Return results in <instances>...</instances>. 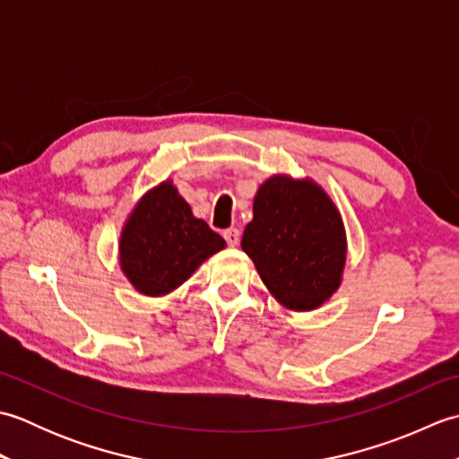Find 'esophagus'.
Instances as JSON below:
<instances>
[{
  "mask_svg": "<svg viewBox=\"0 0 459 459\" xmlns=\"http://www.w3.org/2000/svg\"><path fill=\"white\" fill-rule=\"evenodd\" d=\"M222 237H224V240L229 242V247H237L240 242V230L238 229H227L222 232Z\"/></svg>",
  "mask_w": 459,
  "mask_h": 459,
  "instance_id": "obj_1",
  "label": "esophagus"
}]
</instances>
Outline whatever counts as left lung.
I'll return each instance as SVG.
<instances>
[{
  "instance_id": "1",
  "label": "left lung",
  "mask_w": 459,
  "mask_h": 459,
  "mask_svg": "<svg viewBox=\"0 0 459 459\" xmlns=\"http://www.w3.org/2000/svg\"><path fill=\"white\" fill-rule=\"evenodd\" d=\"M242 250L280 304L314 309L339 288L345 266L343 221L316 183L276 175L256 193Z\"/></svg>"
}]
</instances>
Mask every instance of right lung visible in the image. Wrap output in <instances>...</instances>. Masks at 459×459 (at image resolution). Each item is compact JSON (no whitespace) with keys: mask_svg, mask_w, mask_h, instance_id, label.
Wrapping results in <instances>:
<instances>
[{"mask_svg":"<svg viewBox=\"0 0 459 459\" xmlns=\"http://www.w3.org/2000/svg\"><path fill=\"white\" fill-rule=\"evenodd\" d=\"M227 242L179 197L171 183H161L135 207L120 240V264L134 288L161 296L187 280L203 260Z\"/></svg>","mask_w":459,"mask_h":459,"instance_id":"obj_1","label":"right lung"}]
</instances>
